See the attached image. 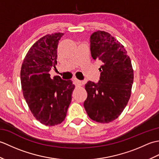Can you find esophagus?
<instances>
[{
	"mask_svg": "<svg viewBox=\"0 0 159 159\" xmlns=\"http://www.w3.org/2000/svg\"><path fill=\"white\" fill-rule=\"evenodd\" d=\"M73 81L77 85H82L83 84L85 83V81H81V80H79L76 79H73Z\"/></svg>",
	"mask_w": 159,
	"mask_h": 159,
	"instance_id": "obj_1",
	"label": "esophagus"
}]
</instances>
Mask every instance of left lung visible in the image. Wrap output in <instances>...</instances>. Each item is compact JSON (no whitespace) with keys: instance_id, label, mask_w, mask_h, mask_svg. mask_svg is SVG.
Returning <instances> with one entry per match:
<instances>
[{"instance_id":"8db88e82","label":"left lung","mask_w":159,"mask_h":159,"mask_svg":"<svg viewBox=\"0 0 159 159\" xmlns=\"http://www.w3.org/2000/svg\"><path fill=\"white\" fill-rule=\"evenodd\" d=\"M90 50L92 58L102 66L99 81L86 83L84 107L92 120L109 123L122 113L130 97L134 79L131 61L124 46L105 31L92 33Z\"/></svg>"}]
</instances>
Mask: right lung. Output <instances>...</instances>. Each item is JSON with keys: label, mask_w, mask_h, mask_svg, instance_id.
Segmentation results:
<instances>
[{"label": "right lung", "mask_w": 159, "mask_h": 159, "mask_svg": "<svg viewBox=\"0 0 159 159\" xmlns=\"http://www.w3.org/2000/svg\"><path fill=\"white\" fill-rule=\"evenodd\" d=\"M63 33L40 38L29 49L23 61L20 80L23 96L36 120L46 126H55L65 120L72 100L74 85L59 76L50 78L56 69L57 45Z\"/></svg>", "instance_id": "add662e5"}]
</instances>
